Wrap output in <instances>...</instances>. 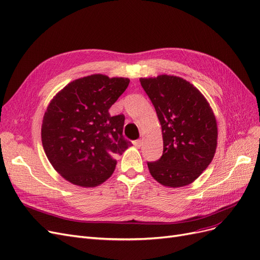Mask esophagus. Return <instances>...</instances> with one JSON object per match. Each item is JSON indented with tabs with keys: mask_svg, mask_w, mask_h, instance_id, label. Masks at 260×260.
<instances>
[{
	"mask_svg": "<svg viewBox=\"0 0 260 260\" xmlns=\"http://www.w3.org/2000/svg\"><path fill=\"white\" fill-rule=\"evenodd\" d=\"M133 145L135 146V147H137V148H140V147H141V145H142V140H141V139L134 140V141H133Z\"/></svg>",
	"mask_w": 260,
	"mask_h": 260,
	"instance_id": "esophagus-1",
	"label": "esophagus"
}]
</instances>
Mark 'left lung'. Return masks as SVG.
I'll use <instances>...</instances> for the list:
<instances>
[{"label":"left lung","instance_id":"1","mask_svg":"<svg viewBox=\"0 0 260 260\" xmlns=\"http://www.w3.org/2000/svg\"><path fill=\"white\" fill-rule=\"evenodd\" d=\"M160 121L163 154L148 162L152 177L172 188L193 182L212 162L217 147V122L201 91L186 80L162 74L140 79Z\"/></svg>","mask_w":260,"mask_h":260}]
</instances>
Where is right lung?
I'll return each mask as SVG.
<instances>
[{
	"instance_id": "obj_1",
	"label": "right lung",
	"mask_w": 260,
	"mask_h": 260,
	"mask_svg": "<svg viewBox=\"0 0 260 260\" xmlns=\"http://www.w3.org/2000/svg\"><path fill=\"white\" fill-rule=\"evenodd\" d=\"M129 84L126 78L91 74L63 87L44 113L41 136L56 172L73 185L96 187L115 169V155L132 146L123 137L125 116L109 109Z\"/></svg>"
}]
</instances>
